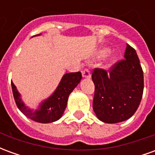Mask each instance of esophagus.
<instances>
[{"instance_id": "esophagus-1", "label": "esophagus", "mask_w": 155, "mask_h": 155, "mask_svg": "<svg viewBox=\"0 0 155 155\" xmlns=\"http://www.w3.org/2000/svg\"><path fill=\"white\" fill-rule=\"evenodd\" d=\"M82 76L84 78H91V71H89L88 69H84L83 71H82Z\"/></svg>"}]
</instances>
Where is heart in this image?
Wrapping results in <instances>:
<instances>
[{"mask_svg":"<svg viewBox=\"0 0 155 155\" xmlns=\"http://www.w3.org/2000/svg\"><path fill=\"white\" fill-rule=\"evenodd\" d=\"M109 52H110V50L108 48H103V49H101V51H99L98 56L99 57H104V56L109 54Z\"/></svg>","mask_w":155,"mask_h":155,"instance_id":"obj_1","label":"heart"}]
</instances>
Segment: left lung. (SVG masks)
<instances>
[{
  "mask_svg": "<svg viewBox=\"0 0 155 155\" xmlns=\"http://www.w3.org/2000/svg\"><path fill=\"white\" fill-rule=\"evenodd\" d=\"M124 57L108 71L94 68L92 72L93 110L104 123H120L130 119L143 96V70L136 51L129 44Z\"/></svg>",
  "mask_w": 155,
  "mask_h": 155,
  "instance_id": "8db88e82",
  "label": "left lung"
}]
</instances>
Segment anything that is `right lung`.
<instances>
[{
  "label": "right lung",
  "mask_w": 155,
  "mask_h": 155,
  "mask_svg": "<svg viewBox=\"0 0 155 155\" xmlns=\"http://www.w3.org/2000/svg\"><path fill=\"white\" fill-rule=\"evenodd\" d=\"M81 78L82 74L80 71L64 74L54 94L46 101L42 102L40 108L35 111H32L25 107L20 98V94L16 87L12 81V93L15 104L25 116L34 121L39 123H51L56 121L62 116L67 105L68 97L80 83Z\"/></svg>",
  "instance_id": "obj_1"
}]
</instances>
